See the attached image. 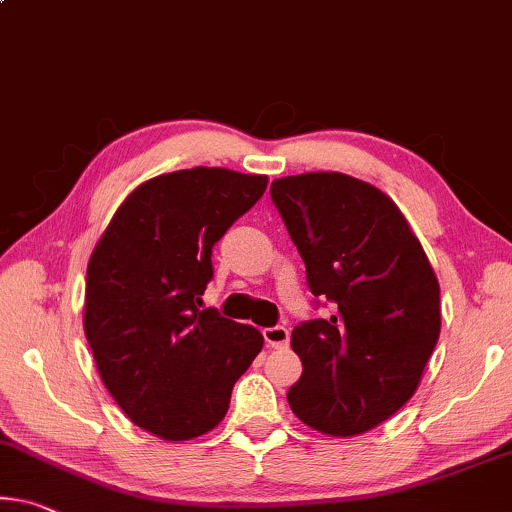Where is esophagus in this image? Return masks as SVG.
Wrapping results in <instances>:
<instances>
[{"label": "esophagus", "instance_id": "34e87169", "mask_svg": "<svg viewBox=\"0 0 512 512\" xmlns=\"http://www.w3.org/2000/svg\"><path fill=\"white\" fill-rule=\"evenodd\" d=\"M264 342L271 348H287L289 346V330L285 326H271L262 330Z\"/></svg>", "mask_w": 512, "mask_h": 512}]
</instances>
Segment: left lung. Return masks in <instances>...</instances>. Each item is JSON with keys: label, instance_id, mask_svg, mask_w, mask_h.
<instances>
[{"label": "left lung", "instance_id": "obj_1", "mask_svg": "<svg viewBox=\"0 0 512 512\" xmlns=\"http://www.w3.org/2000/svg\"><path fill=\"white\" fill-rule=\"evenodd\" d=\"M271 200L305 262L314 307L291 348L303 373L287 401L326 435H360L403 408L440 337V285L399 207L342 173L275 180Z\"/></svg>", "mask_w": 512, "mask_h": 512}]
</instances>
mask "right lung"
<instances>
[{"instance_id":"1","label":"right lung","mask_w":512,"mask_h":512,"mask_svg":"<svg viewBox=\"0 0 512 512\" xmlns=\"http://www.w3.org/2000/svg\"><path fill=\"white\" fill-rule=\"evenodd\" d=\"M264 175L191 168L132 191L86 271L84 330L120 410L164 440L221 424L232 387L262 351L253 326L200 310L212 250L262 198Z\"/></svg>"}]
</instances>
